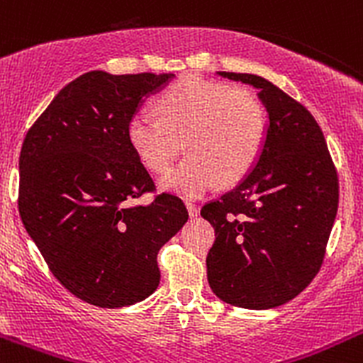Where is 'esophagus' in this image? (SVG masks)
I'll use <instances>...</instances> for the list:
<instances>
[{
    "label": "esophagus",
    "instance_id": "1",
    "mask_svg": "<svg viewBox=\"0 0 363 363\" xmlns=\"http://www.w3.org/2000/svg\"><path fill=\"white\" fill-rule=\"evenodd\" d=\"M186 208H188V213L191 218L198 217V213H200V206H196L194 203H186Z\"/></svg>",
    "mask_w": 363,
    "mask_h": 363
}]
</instances>
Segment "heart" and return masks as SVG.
<instances>
[{
	"label": "heart",
	"mask_w": 363,
	"mask_h": 363,
	"mask_svg": "<svg viewBox=\"0 0 363 363\" xmlns=\"http://www.w3.org/2000/svg\"><path fill=\"white\" fill-rule=\"evenodd\" d=\"M157 117L136 113L127 139L139 162L162 174L181 151L189 155L162 177L169 193L194 200L217 182H234L248 172L264 146L265 117L260 103L241 89L188 75L157 101Z\"/></svg>",
	"instance_id": "heart-1"
}]
</instances>
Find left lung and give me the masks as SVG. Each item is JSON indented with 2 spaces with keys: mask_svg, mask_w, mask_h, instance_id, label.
Listing matches in <instances>:
<instances>
[{
  "mask_svg": "<svg viewBox=\"0 0 363 363\" xmlns=\"http://www.w3.org/2000/svg\"><path fill=\"white\" fill-rule=\"evenodd\" d=\"M217 75L255 87L267 121L252 169L201 208L215 229L206 276L225 303L269 310L298 296L320 269L337 212V175L303 105L260 75Z\"/></svg>",
  "mask_w": 363,
  "mask_h": 363,
  "instance_id": "1",
  "label": "left lung"
}]
</instances>
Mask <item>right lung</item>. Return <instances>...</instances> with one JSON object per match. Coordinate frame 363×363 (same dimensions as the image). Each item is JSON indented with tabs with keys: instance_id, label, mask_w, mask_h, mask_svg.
Instances as JSON below:
<instances>
[{
	"instance_id": "right-lung-1",
	"label": "right lung",
	"mask_w": 363,
	"mask_h": 363,
	"mask_svg": "<svg viewBox=\"0 0 363 363\" xmlns=\"http://www.w3.org/2000/svg\"><path fill=\"white\" fill-rule=\"evenodd\" d=\"M174 77L87 72L23 139V227L53 276L86 303L121 308L146 300L160 284L158 250L188 222L172 194L134 205L155 184L127 139L130 117Z\"/></svg>"
}]
</instances>
